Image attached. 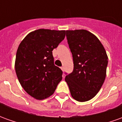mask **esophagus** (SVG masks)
<instances>
[{"label":"esophagus","instance_id":"esophagus-1","mask_svg":"<svg viewBox=\"0 0 122 122\" xmlns=\"http://www.w3.org/2000/svg\"><path fill=\"white\" fill-rule=\"evenodd\" d=\"M61 69V70H62V71L63 72L65 71V68H64V66H62Z\"/></svg>","mask_w":122,"mask_h":122}]
</instances>
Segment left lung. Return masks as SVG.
<instances>
[{
  "label": "left lung",
  "mask_w": 122,
  "mask_h": 122,
  "mask_svg": "<svg viewBox=\"0 0 122 122\" xmlns=\"http://www.w3.org/2000/svg\"><path fill=\"white\" fill-rule=\"evenodd\" d=\"M66 32L74 69L65 76V81L74 99L87 101L97 95L105 82L108 56L100 40L92 32L84 29Z\"/></svg>",
  "instance_id": "8db88e82"
}]
</instances>
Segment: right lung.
<instances>
[{
	"label": "right lung",
	"mask_w": 122,
	"mask_h": 122,
	"mask_svg": "<svg viewBox=\"0 0 122 122\" xmlns=\"http://www.w3.org/2000/svg\"><path fill=\"white\" fill-rule=\"evenodd\" d=\"M66 30L40 29L29 33L17 48L15 69L25 92L38 100L53 94L63 72L54 65L52 51L65 37Z\"/></svg>",
	"instance_id": "add662e5"
}]
</instances>
